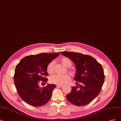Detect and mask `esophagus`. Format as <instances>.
<instances>
[{
	"label": "esophagus",
	"instance_id": "obj_1",
	"mask_svg": "<svg viewBox=\"0 0 121 121\" xmlns=\"http://www.w3.org/2000/svg\"><path fill=\"white\" fill-rule=\"evenodd\" d=\"M56 86L57 87H62L63 86V85H57Z\"/></svg>",
	"mask_w": 121,
	"mask_h": 121
}]
</instances>
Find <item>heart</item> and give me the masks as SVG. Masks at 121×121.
<instances>
[{
    "mask_svg": "<svg viewBox=\"0 0 121 121\" xmlns=\"http://www.w3.org/2000/svg\"><path fill=\"white\" fill-rule=\"evenodd\" d=\"M60 62L67 68H69L72 65V61L71 60L67 57H62L60 59ZM47 72L50 74L53 73L54 71V62L52 61L49 62L46 68ZM68 71L71 75H73L75 74V71L72 69H68ZM71 79V77L68 73H66L64 75H58L56 74L52 76L50 78V81L51 82L56 84L58 85H63L64 84L69 81Z\"/></svg>",
    "mask_w": 121,
    "mask_h": 121,
    "instance_id": "heart-1",
    "label": "heart"
}]
</instances>
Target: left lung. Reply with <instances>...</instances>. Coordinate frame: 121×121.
I'll return each instance as SVG.
<instances>
[{"instance_id": "1", "label": "left lung", "mask_w": 121, "mask_h": 121, "mask_svg": "<svg viewBox=\"0 0 121 121\" xmlns=\"http://www.w3.org/2000/svg\"><path fill=\"white\" fill-rule=\"evenodd\" d=\"M61 53L70 58L76 66L75 80L77 86L72 87L66 95L67 100L76 106H85L99 94L104 82L101 65L91 56L78 52L63 51Z\"/></svg>"}]
</instances>
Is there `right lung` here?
<instances>
[{
  "instance_id": "obj_1",
  "label": "right lung",
  "mask_w": 121,
  "mask_h": 121,
  "mask_svg": "<svg viewBox=\"0 0 121 121\" xmlns=\"http://www.w3.org/2000/svg\"><path fill=\"white\" fill-rule=\"evenodd\" d=\"M60 54L58 52L29 55L17 65L14 76L15 86L20 97L30 105L41 106L49 101L56 86L48 84L40 88L39 83H46L48 80L45 77L48 76L47 66Z\"/></svg>"
}]
</instances>
